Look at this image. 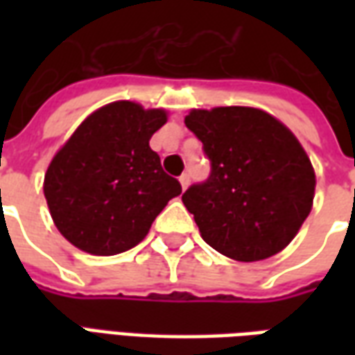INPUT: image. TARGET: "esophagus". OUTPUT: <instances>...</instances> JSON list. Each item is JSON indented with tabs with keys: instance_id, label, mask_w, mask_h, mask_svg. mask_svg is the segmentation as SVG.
Listing matches in <instances>:
<instances>
[{
	"instance_id": "obj_1",
	"label": "esophagus",
	"mask_w": 355,
	"mask_h": 355,
	"mask_svg": "<svg viewBox=\"0 0 355 355\" xmlns=\"http://www.w3.org/2000/svg\"><path fill=\"white\" fill-rule=\"evenodd\" d=\"M178 180H180L182 190H186V188H188V184H190V175H188V173H184V175H180V178H178Z\"/></svg>"
}]
</instances>
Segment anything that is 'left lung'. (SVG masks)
Segmentation results:
<instances>
[{
    "label": "left lung",
    "instance_id": "obj_1",
    "mask_svg": "<svg viewBox=\"0 0 355 355\" xmlns=\"http://www.w3.org/2000/svg\"><path fill=\"white\" fill-rule=\"evenodd\" d=\"M184 123L211 162L207 180L182 193L205 243L239 262L285 249L310 215L315 190L297 137L247 106L192 110Z\"/></svg>",
    "mask_w": 355,
    "mask_h": 355
}]
</instances>
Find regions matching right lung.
<instances>
[{"instance_id":"right-lung-1","label":"right lung","mask_w":355,"mask_h":355,"mask_svg":"<svg viewBox=\"0 0 355 355\" xmlns=\"http://www.w3.org/2000/svg\"><path fill=\"white\" fill-rule=\"evenodd\" d=\"M165 121V110L112 102L93 112L58 150L43 193L55 226L72 245L98 257L129 251L167 201L182 192L150 148Z\"/></svg>"}]
</instances>
